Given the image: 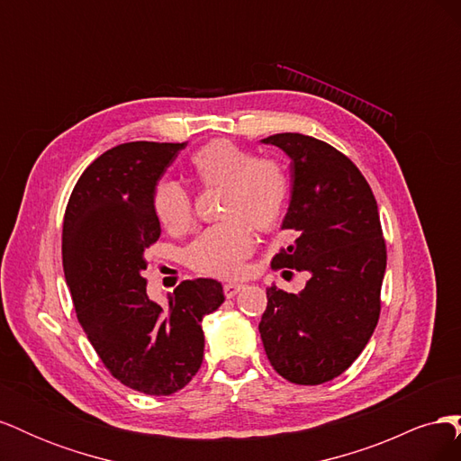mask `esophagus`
<instances>
[{
    "mask_svg": "<svg viewBox=\"0 0 461 461\" xmlns=\"http://www.w3.org/2000/svg\"><path fill=\"white\" fill-rule=\"evenodd\" d=\"M242 288H244V285H240V283H227L225 286H222V290H225V296H227V298H234Z\"/></svg>",
    "mask_w": 461,
    "mask_h": 461,
    "instance_id": "34e87169",
    "label": "esophagus"
}]
</instances>
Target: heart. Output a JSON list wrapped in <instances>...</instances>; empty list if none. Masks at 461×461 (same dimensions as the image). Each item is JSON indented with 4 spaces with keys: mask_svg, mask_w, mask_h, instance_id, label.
I'll return each instance as SVG.
<instances>
[{
    "mask_svg": "<svg viewBox=\"0 0 461 461\" xmlns=\"http://www.w3.org/2000/svg\"><path fill=\"white\" fill-rule=\"evenodd\" d=\"M192 175L203 188H221L219 217L185 252L188 267L212 276H234L254 249V230L273 232L283 219L290 194L286 167L275 158L230 140H212L194 153ZM151 207L159 225L171 232L190 227L194 205L190 192L175 180L153 188Z\"/></svg>",
    "mask_w": 461,
    "mask_h": 461,
    "instance_id": "b5f03b06",
    "label": "heart"
}]
</instances>
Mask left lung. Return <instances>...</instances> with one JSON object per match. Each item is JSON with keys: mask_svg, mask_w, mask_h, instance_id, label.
Here are the masks:
<instances>
[{"mask_svg": "<svg viewBox=\"0 0 461 461\" xmlns=\"http://www.w3.org/2000/svg\"><path fill=\"white\" fill-rule=\"evenodd\" d=\"M263 142L292 159V196L281 225L292 244L271 267L308 271L310 281L300 294L267 288L259 334L278 375L323 384L354 364L379 321L386 269L379 207L366 176L330 144L298 132Z\"/></svg>", "mask_w": 461, "mask_h": 461, "instance_id": "1", "label": "left lung"}]
</instances>
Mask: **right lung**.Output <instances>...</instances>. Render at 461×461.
I'll list each match as a JSON object with an SVG mask.
<instances>
[{"label":"right lung","mask_w":461,"mask_h":461,"mask_svg":"<svg viewBox=\"0 0 461 461\" xmlns=\"http://www.w3.org/2000/svg\"><path fill=\"white\" fill-rule=\"evenodd\" d=\"M185 146L107 149L80 175L63 219V271L78 323L107 371L149 396L192 381L203 359L202 319L225 302L213 278L183 281L165 310L146 294L144 252L161 234L153 188Z\"/></svg>","instance_id":"add662e5"}]
</instances>
